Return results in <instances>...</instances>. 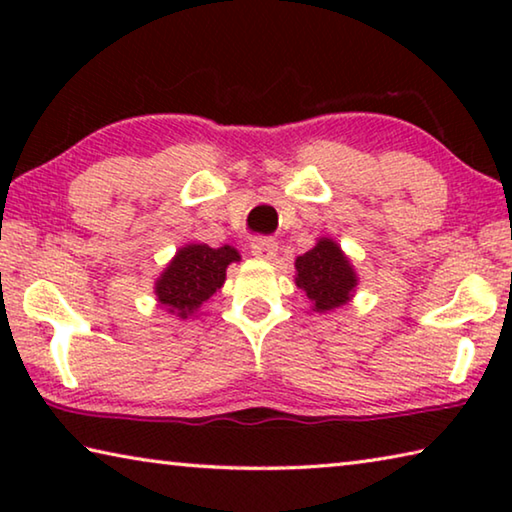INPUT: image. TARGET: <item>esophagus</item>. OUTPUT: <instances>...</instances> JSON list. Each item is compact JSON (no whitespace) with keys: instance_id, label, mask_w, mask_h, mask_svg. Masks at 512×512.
Returning <instances> with one entry per match:
<instances>
[{"instance_id":"esophagus-1","label":"esophagus","mask_w":512,"mask_h":512,"mask_svg":"<svg viewBox=\"0 0 512 512\" xmlns=\"http://www.w3.org/2000/svg\"><path fill=\"white\" fill-rule=\"evenodd\" d=\"M250 253H253L257 259H273L277 253V244L273 239H253V244H250Z\"/></svg>"}]
</instances>
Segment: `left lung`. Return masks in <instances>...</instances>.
<instances>
[{
	"label": "left lung",
	"mask_w": 512,
	"mask_h": 512,
	"mask_svg": "<svg viewBox=\"0 0 512 512\" xmlns=\"http://www.w3.org/2000/svg\"><path fill=\"white\" fill-rule=\"evenodd\" d=\"M296 284L305 291L314 311H329L350 300L357 275L332 239L318 244L296 259Z\"/></svg>",
	"instance_id": "left-lung-1"
}]
</instances>
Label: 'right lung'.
I'll return each instance as SVG.
<instances>
[{"label": "right lung", "instance_id": "1", "mask_svg": "<svg viewBox=\"0 0 512 512\" xmlns=\"http://www.w3.org/2000/svg\"><path fill=\"white\" fill-rule=\"evenodd\" d=\"M239 253L232 246L210 248L207 244H189L180 248L171 264L164 268L155 282V296L164 307L180 318L198 311L225 282V268L239 262Z\"/></svg>", "mask_w": 512, "mask_h": 512}]
</instances>
